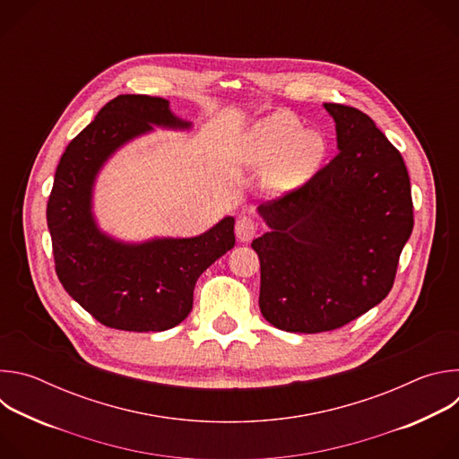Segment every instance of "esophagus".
<instances>
[{
    "instance_id": "esophagus-1",
    "label": "esophagus",
    "mask_w": 459,
    "mask_h": 459,
    "mask_svg": "<svg viewBox=\"0 0 459 459\" xmlns=\"http://www.w3.org/2000/svg\"><path fill=\"white\" fill-rule=\"evenodd\" d=\"M255 230H257V227H255L254 220L248 218V216H241V218L236 221V238H238L239 241H243V243L250 241V239L255 236Z\"/></svg>"
}]
</instances>
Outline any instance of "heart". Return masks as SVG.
Instances as JSON below:
<instances>
[{"mask_svg": "<svg viewBox=\"0 0 459 459\" xmlns=\"http://www.w3.org/2000/svg\"><path fill=\"white\" fill-rule=\"evenodd\" d=\"M326 140L317 130L276 112L250 125L236 140L230 160L241 170H264V186L274 195L287 194L308 181L321 167Z\"/></svg>", "mask_w": 459, "mask_h": 459, "instance_id": "obj_1", "label": "heart"}]
</instances>
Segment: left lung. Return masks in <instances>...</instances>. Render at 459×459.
Masks as SVG:
<instances>
[{"mask_svg": "<svg viewBox=\"0 0 459 459\" xmlns=\"http://www.w3.org/2000/svg\"><path fill=\"white\" fill-rule=\"evenodd\" d=\"M338 156L303 186L257 207L259 310L276 329L316 334L359 317L392 289L414 227L402 154L361 110L323 103Z\"/></svg>", "mask_w": 459, "mask_h": 459, "instance_id": "obj_1", "label": "left lung"}]
</instances>
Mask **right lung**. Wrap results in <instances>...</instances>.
I'll return each instance as SVG.
<instances>
[{"instance_id": "add662e5", "label": "right lung", "mask_w": 459, "mask_h": 459, "mask_svg": "<svg viewBox=\"0 0 459 459\" xmlns=\"http://www.w3.org/2000/svg\"><path fill=\"white\" fill-rule=\"evenodd\" d=\"M154 126L188 130L163 98L125 94L108 101L65 149L47 205L56 274L89 314L110 329L161 333L192 310L198 278L236 243L234 218L192 238L121 241L94 216V185L105 163Z\"/></svg>"}]
</instances>
